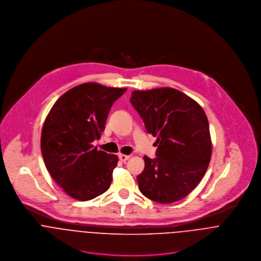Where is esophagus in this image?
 <instances>
[{"label":"esophagus","instance_id":"obj_1","mask_svg":"<svg viewBox=\"0 0 261 261\" xmlns=\"http://www.w3.org/2000/svg\"><path fill=\"white\" fill-rule=\"evenodd\" d=\"M118 159H119L121 162H125V161H127V160L129 159V155H127V154H122V153H119V154H118Z\"/></svg>","mask_w":261,"mask_h":261}]
</instances>
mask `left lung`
<instances>
[{
  "mask_svg": "<svg viewBox=\"0 0 261 261\" xmlns=\"http://www.w3.org/2000/svg\"><path fill=\"white\" fill-rule=\"evenodd\" d=\"M130 103L147 132L156 137V156H144L145 169L137 177L140 191L163 204L185 198L200 183L211 160L209 122L203 109L170 87L133 91Z\"/></svg>",
  "mask_w": 261,
  "mask_h": 261,
  "instance_id": "obj_1",
  "label": "left lung"
}]
</instances>
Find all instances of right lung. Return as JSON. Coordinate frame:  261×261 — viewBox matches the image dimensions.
<instances>
[{
	"mask_svg": "<svg viewBox=\"0 0 261 261\" xmlns=\"http://www.w3.org/2000/svg\"><path fill=\"white\" fill-rule=\"evenodd\" d=\"M126 88L89 82L65 92L48 113L41 151L53 180L66 194L88 201L111 186L118 158L92 146L99 140L113 102Z\"/></svg>",
	"mask_w": 261,
	"mask_h": 261,
	"instance_id": "right-lung-1",
	"label": "right lung"
}]
</instances>
